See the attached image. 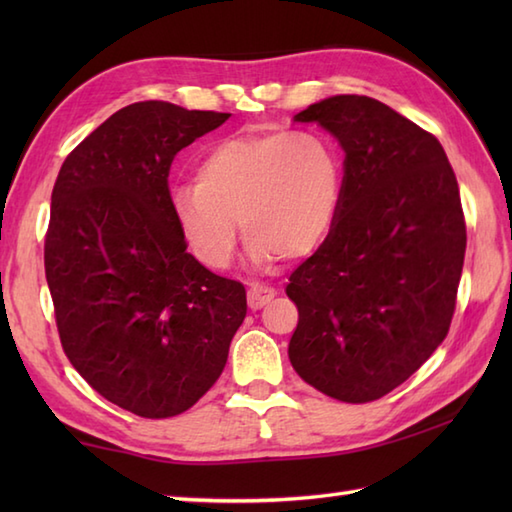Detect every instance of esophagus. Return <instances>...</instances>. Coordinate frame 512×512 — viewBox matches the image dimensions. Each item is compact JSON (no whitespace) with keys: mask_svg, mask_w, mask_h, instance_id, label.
I'll return each mask as SVG.
<instances>
[{"mask_svg":"<svg viewBox=\"0 0 512 512\" xmlns=\"http://www.w3.org/2000/svg\"><path fill=\"white\" fill-rule=\"evenodd\" d=\"M275 297V290L268 288V286H259V284H253L248 288V306L253 310H259L264 308L266 303Z\"/></svg>","mask_w":512,"mask_h":512,"instance_id":"obj_1","label":"esophagus"}]
</instances>
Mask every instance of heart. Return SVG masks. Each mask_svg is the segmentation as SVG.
Here are the masks:
<instances>
[{
    "instance_id": "1",
    "label": "heart",
    "mask_w": 512,
    "mask_h": 512,
    "mask_svg": "<svg viewBox=\"0 0 512 512\" xmlns=\"http://www.w3.org/2000/svg\"><path fill=\"white\" fill-rule=\"evenodd\" d=\"M343 165L328 138L273 132L228 138L206 151L195 184L173 189L171 209L195 257L211 268L231 264L237 220L259 266L312 255L339 211Z\"/></svg>"
}]
</instances>
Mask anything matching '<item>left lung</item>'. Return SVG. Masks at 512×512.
Wrapping results in <instances>:
<instances>
[{"label": "left lung", "mask_w": 512, "mask_h": 512, "mask_svg": "<svg viewBox=\"0 0 512 512\" xmlns=\"http://www.w3.org/2000/svg\"><path fill=\"white\" fill-rule=\"evenodd\" d=\"M345 151L330 235L290 275V363L341 402H372L449 334L466 250L458 180L440 140L385 103L341 94L295 116Z\"/></svg>", "instance_id": "8db88e82"}]
</instances>
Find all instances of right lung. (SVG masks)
<instances>
[{"label":"right lung","mask_w":512,"mask_h":512,"mask_svg":"<svg viewBox=\"0 0 512 512\" xmlns=\"http://www.w3.org/2000/svg\"><path fill=\"white\" fill-rule=\"evenodd\" d=\"M228 116L127 105L54 182L43 264L61 347L94 391L140 418L193 407L246 317V288L187 253L169 191L178 151Z\"/></svg>","instance_id":"1"}]
</instances>
